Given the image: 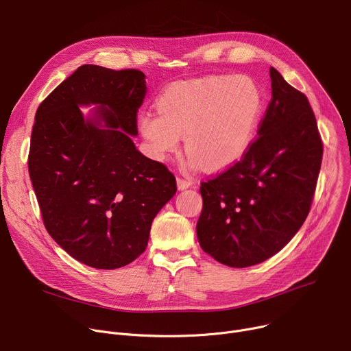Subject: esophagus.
Masks as SVG:
<instances>
[{"label":"esophagus","mask_w":351,"mask_h":351,"mask_svg":"<svg viewBox=\"0 0 351 351\" xmlns=\"http://www.w3.org/2000/svg\"><path fill=\"white\" fill-rule=\"evenodd\" d=\"M192 184H193V182L189 181V180H185V178H181V177L177 178V186H178V189H181V191L189 188Z\"/></svg>","instance_id":"obj_1"}]
</instances>
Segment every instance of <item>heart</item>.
<instances>
[{"instance_id": "1", "label": "heart", "mask_w": 351, "mask_h": 351, "mask_svg": "<svg viewBox=\"0 0 351 351\" xmlns=\"http://www.w3.org/2000/svg\"><path fill=\"white\" fill-rule=\"evenodd\" d=\"M263 97L248 76H205L170 85L158 112H143L138 125L154 159L166 162L185 136L186 165L219 170L236 163L250 147Z\"/></svg>"}]
</instances>
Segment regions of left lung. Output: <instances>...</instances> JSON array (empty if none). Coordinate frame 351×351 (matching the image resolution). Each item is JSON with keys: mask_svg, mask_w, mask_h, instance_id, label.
Instances as JSON below:
<instances>
[{"mask_svg": "<svg viewBox=\"0 0 351 351\" xmlns=\"http://www.w3.org/2000/svg\"><path fill=\"white\" fill-rule=\"evenodd\" d=\"M270 81L271 100L258 139L240 162L201 182L198 241L231 267L261 263L295 236L321 170L324 146L308 99L275 68Z\"/></svg>", "mask_w": 351, "mask_h": 351, "instance_id": "8db88e82", "label": "left lung"}]
</instances>
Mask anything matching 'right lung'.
Here are the masks:
<instances>
[{
    "label": "right lung",
    "instance_id": "1",
    "mask_svg": "<svg viewBox=\"0 0 351 351\" xmlns=\"http://www.w3.org/2000/svg\"><path fill=\"white\" fill-rule=\"evenodd\" d=\"M145 80L138 69L82 65L34 117L27 166L45 226L66 254L96 269L135 261L177 191L167 167L132 141ZM90 105L84 116L80 107Z\"/></svg>",
    "mask_w": 351,
    "mask_h": 351
}]
</instances>
